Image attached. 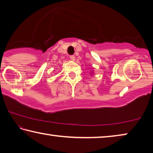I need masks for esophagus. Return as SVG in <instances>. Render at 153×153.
Here are the masks:
<instances>
[{"label":"esophagus","instance_id":"1","mask_svg":"<svg viewBox=\"0 0 153 153\" xmlns=\"http://www.w3.org/2000/svg\"><path fill=\"white\" fill-rule=\"evenodd\" d=\"M69 58H70V59L71 61H75L76 60V57H75L74 55H70V56H69Z\"/></svg>","mask_w":153,"mask_h":153}]
</instances>
